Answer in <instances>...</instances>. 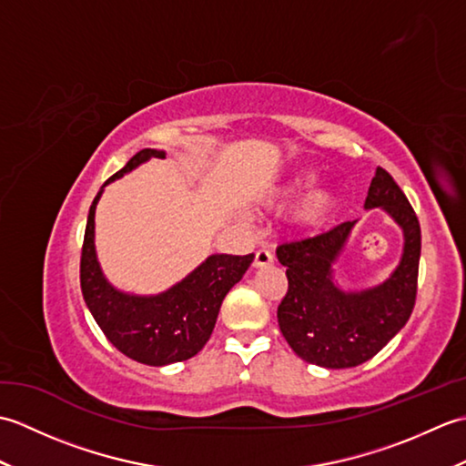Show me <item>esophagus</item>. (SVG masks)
I'll return each mask as SVG.
<instances>
[{
    "label": "esophagus",
    "mask_w": 466,
    "mask_h": 466,
    "mask_svg": "<svg viewBox=\"0 0 466 466\" xmlns=\"http://www.w3.org/2000/svg\"><path fill=\"white\" fill-rule=\"evenodd\" d=\"M272 262H274V256H272L270 250H266V248L256 250V254H254V266H256V268H264V266H270Z\"/></svg>",
    "instance_id": "obj_1"
}]
</instances>
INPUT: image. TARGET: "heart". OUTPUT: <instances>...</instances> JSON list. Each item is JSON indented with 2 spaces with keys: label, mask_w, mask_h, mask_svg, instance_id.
<instances>
[{
  "label": "heart",
  "mask_w": 466,
  "mask_h": 466,
  "mask_svg": "<svg viewBox=\"0 0 466 466\" xmlns=\"http://www.w3.org/2000/svg\"><path fill=\"white\" fill-rule=\"evenodd\" d=\"M314 180L316 177L312 174L294 176L289 182V186L282 190V196L284 198L299 196L304 190H309V187L314 184ZM334 204H336L334 194L330 190H324V187H320V190H314L304 198L302 204L299 206V212H296V220H299V224H302L306 228L320 226L334 210Z\"/></svg>",
  "instance_id": "obj_1"
}]
</instances>
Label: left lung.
<instances>
[{
    "mask_svg": "<svg viewBox=\"0 0 466 466\" xmlns=\"http://www.w3.org/2000/svg\"><path fill=\"white\" fill-rule=\"evenodd\" d=\"M364 206L384 208L404 230L399 268L372 290L342 292L332 282V264L354 222L276 248L289 279L279 304L282 336L302 360L324 369H352L370 360L407 324L417 300L420 224L409 198L380 166Z\"/></svg>",
    "mask_w": 466,
    "mask_h": 466,
    "instance_id": "1",
    "label": "left lung"
}]
</instances>
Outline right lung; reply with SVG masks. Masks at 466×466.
Listing matches in <instances>:
<instances>
[{"instance_id":"right-lung-1","label":"right lung","mask_w":466,"mask_h":466,"mask_svg":"<svg viewBox=\"0 0 466 466\" xmlns=\"http://www.w3.org/2000/svg\"><path fill=\"white\" fill-rule=\"evenodd\" d=\"M150 157L164 160L166 156L150 147L137 152L106 184L132 172ZM102 190L87 214L80 258V284L87 309L106 339L127 359L150 366L192 359L210 339L224 296L248 270L254 254H214L174 289L150 299L122 294L106 282L96 260L94 214Z\"/></svg>"}]
</instances>
